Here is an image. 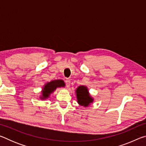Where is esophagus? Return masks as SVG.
<instances>
[{"label": "esophagus", "instance_id": "esophagus-1", "mask_svg": "<svg viewBox=\"0 0 146 146\" xmlns=\"http://www.w3.org/2000/svg\"><path fill=\"white\" fill-rule=\"evenodd\" d=\"M65 82H66V87H67L68 88H70V83H71V82H70V80H66Z\"/></svg>", "mask_w": 146, "mask_h": 146}]
</instances>
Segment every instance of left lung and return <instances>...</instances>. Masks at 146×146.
Returning <instances> with one entry per match:
<instances>
[{"label":"left lung","mask_w":146,"mask_h":146,"mask_svg":"<svg viewBox=\"0 0 146 146\" xmlns=\"http://www.w3.org/2000/svg\"><path fill=\"white\" fill-rule=\"evenodd\" d=\"M77 102L79 105L84 107H88L93 102V98L90 95L86 86H80L75 90Z\"/></svg>","instance_id":"obj_1"}]
</instances>
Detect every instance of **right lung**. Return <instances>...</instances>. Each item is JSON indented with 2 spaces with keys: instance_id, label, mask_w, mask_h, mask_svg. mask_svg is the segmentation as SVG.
<instances>
[{
  "instance_id": "obj_1",
  "label": "right lung",
  "mask_w": 146,
  "mask_h": 146,
  "mask_svg": "<svg viewBox=\"0 0 146 146\" xmlns=\"http://www.w3.org/2000/svg\"><path fill=\"white\" fill-rule=\"evenodd\" d=\"M65 87V83L63 80H54L51 82L45 84L42 90V95L40 98L42 100H46L49 97L52 93L56 90L57 88Z\"/></svg>"
}]
</instances>
